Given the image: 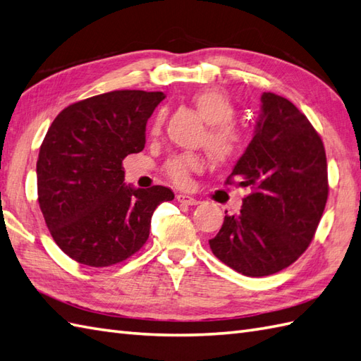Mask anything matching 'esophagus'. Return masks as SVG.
Listing matches in <instances>:
<instances>
[{
  "instance_id": "1",
  "label": "esophagus",
  "mask_w": 361,
  "mask_h": 361,
  "mask_svg": "<svg viewBox=\"0 0 361 361\" xmlns=\"http://www.w3.org/2000/svg\"><path fill=\"white\" fill-rule=\"evenodd\" d=\"M176 199H178V202L185 204V205H197L199 204V201H197L196 197H191L188 195H182V193L176 195Z\"/></svg>"
}]
</instances>
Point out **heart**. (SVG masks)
Masks as SVG:
<instances>
[{
    "label": "heart",
    "mask_w": 361,
    "mask_h": 361,
    "mask_svg": "<svg viewBox=\"0 0 361 361\" xmlns=\"http://www.w3.org/2000/svg\"><path fill=\"white\" fill-rule=\"evenodd\" d=\"M191 102L199 114L208 123L204 145L214 162L227 164L236 159L244 148V134L233 122L235 105L228 95L218 87H205L196 92ZM164 122V114L157 113L151 123L149 133L157 134ZM204 166V160L195 153L174 154L164 164V173L176 185H185L190 176L199 173Z\"/></svg>",
    "instance_id": "b5f03b06"
}]
</instances>
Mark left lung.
I'll return each mask as SVG.
<instances>
[{
	"label": "left lung",
	"instance_id": "obj_1",
	"mask_svg": "<svg viewBox=\"0 0 361 361\" xmlns=\"http://www.w3.org/2000/svg\"><path fill=\"white\" fill-rule=\"evenodd\" d=\"M261 103L253 139L226 180L252 193L208 241L216 258L245 276L274 275L298 259L329 195L324 145L307 117L274 92Z\"/></svg>",
	"mask_w": 361,
	"mask_h": 361
}]
</instances>
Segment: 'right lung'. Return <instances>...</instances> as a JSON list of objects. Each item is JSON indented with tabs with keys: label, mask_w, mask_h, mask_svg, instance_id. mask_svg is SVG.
Wrapping results in <instances>:
<instances>
[{
	"label": "right lung",
	"mask_w": 361,
	"mask_h": 361,
	"mask_svg": "<svg viewBox=\"0 0 361 361\" xmlns=\"http://www.w3.org/2000/svg\"><path fill=\"white\" fill-rule=\"evenodd\" d=\"M164 92L113 91L72 103L55 117L37 160L38 204L63 252L108 267L139 252L166 187L125 185L122 162L145 147L148 118Z\"/></svg>",
	"instance_id": "right-lung-1"
}]
</instances>
